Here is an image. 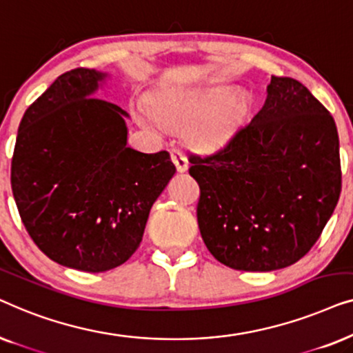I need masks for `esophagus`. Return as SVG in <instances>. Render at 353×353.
<instances>
[{
  "label": "esophagus",
  "mask_w": 353,
  "mask_h": 353,
  "mask_svg": "<svg viewBox=\"0 0 353 353\" xmlns=\"http://www.w3.org/2000/svg\"><path fill=\"white\" fill-rule=\"evenodd\" d=\"M170 156H172V162L175 163L178 172L183 173V172L188 170V159H186L185 154L180 151V149L173 148L170 151Z\"/></svg>",
  "instance_id": "obj_1"
}]
</instances>
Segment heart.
Wrapping results in <instances>:
<instances>
[{"mask_svg": "<svg viewBox=\"0 0 353 353\" xmlns=\"http://www.w3.org/2000/svg\"><path fill=\"white\" fill-rule=\"evenodd\" d=\"M230 85L162 91L143 110L141 122L151 127L185 128L192 146L214 151L225 146L248 112V99Z\"/></svg>", "mask_w": 353, "mask_h": 353, "instance_id": "obj_1", "label": "heart"}]
</instances>
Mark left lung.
<instances>
[{"instance_id": "1", "label": "left lung", "mask_w": 353, "mask_h": 353, "mask_svg": "<svg viewBox=\"0 0 353 353\" xmlns=\"http://www.w3.org/2000/svg\"><path fill=\"white\" fill-rule=\"evenodd\" d=\"M267 101L225 148L190 156L201 188L197 223L210 254L243 272L301 260L320 238L341 194L332 115L289 77H272Z\"/></svg>"}]
</instances>
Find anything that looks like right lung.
Listing matches in <instances>:
<instances>
[{
  "instance_id": "right-lung-1",
  "label": "right lung",
  "mask_w": 353,
  "mask_h": 353,
  "mask_svg": "<svg viewBox=\"0 0 353 353\" xmlns=\"http://www.w3.org/2000/svg\"><path fill=\"white\" fill-rule=\"evenodd\" d=\"M109 74H62L23 114L11 165L19 214L62 267L101 273L127 262L175 175L170 154L127 146L130 115L93 98Z\"/></svg>"
}]
</instances>
